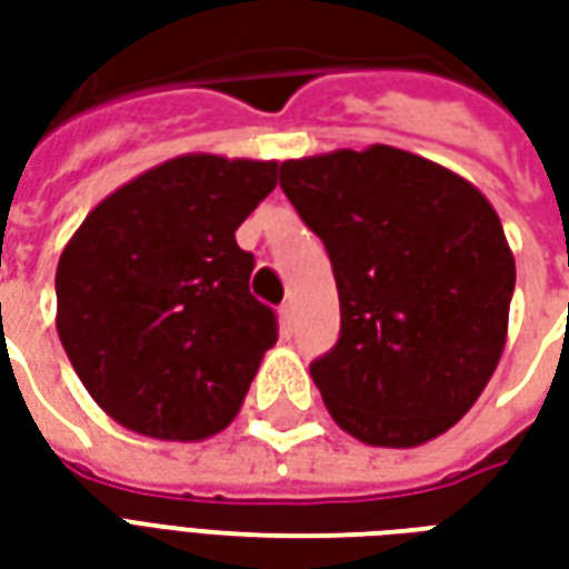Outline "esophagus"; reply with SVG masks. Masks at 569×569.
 Segmentation results:
<instances>
[{
  "label": "esophagus",
  "mask_w": 569,
  "mask_h": 569,
  "mask_svg": "<svg viewBox=\"0 0 569 569\" xmlns=\"http://www.w3.org/2000/svg\"><path fill=\"white\" fill-rule=\"evenodd\" d=\"M280 320H283L286 329H292V320H296V305H292V301H283V305H280Z\"/></svg>",
  "instance_id": "obj_1"
}]
</instances>
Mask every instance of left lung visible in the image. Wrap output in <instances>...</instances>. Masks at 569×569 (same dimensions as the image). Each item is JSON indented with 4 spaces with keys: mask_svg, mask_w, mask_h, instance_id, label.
Segmentation results:
<instances>
[{
    "mask_svg": "<svg viewBox=\"0 0 569 569\" xmlns=\"http://www.w3.org/2000/svg\"><path fill=\"white\" fill-rule=\"evenodd\" d=\"M332 261L341 332L310 362L335 423L411 448L476 406L500 362L515 259L485 194L393 146L280 163Z\"/></svg>",
    "mask_w": 569,
    "mask_h": 569,
    "instance_id": "1",
    "label": "left lung"
}]
</instances>
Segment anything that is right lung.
Returning <instances> with one entry per match:
<instances>
[{
  "mask_svg": "<svg viewBox=\"0 0 569 569\" xmlns=\"http://www.w3.org/2000/svg\"><path fill=\"white\" fill-rule=\"evenodd\" d=\"M273 186V161L173 158L109 194L67 243L57 332L121 427L198 441L234 420L277 341L234 231Z\"/></svg>",
  "mask_w": 569,
  "mask_h": 569,
  "instance_id": "obj_1",
  "label": "right lung"
}]
</instances>
